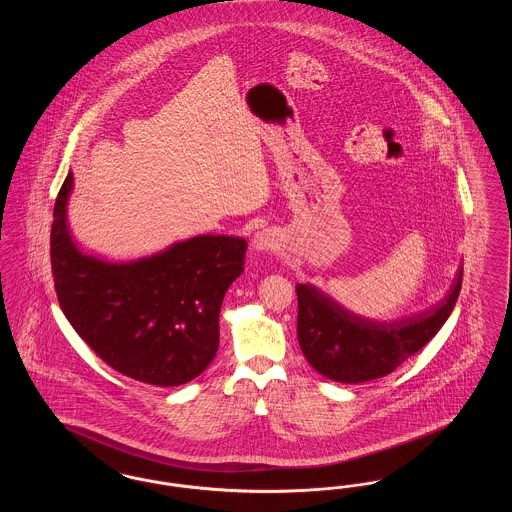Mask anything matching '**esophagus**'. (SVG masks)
<instances>
[{"label":"esophagus","mask_w":512,"mask_h":512,"mask_svg":"<svg viewBox=\"0 0 512 512\" xmlns=\"http://www.w3.org/2000/svg\"><path fill=\"white\" fill-rule=\"evenodd\" d=\"M253 247L257 251H272L276 247V238L270 230H261L253 236Z\"/></svg>","instance_id":"esophagus-1"}]
</instances>
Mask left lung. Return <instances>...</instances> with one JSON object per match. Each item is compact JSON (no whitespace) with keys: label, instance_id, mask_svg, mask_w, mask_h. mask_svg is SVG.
<instances>
[{"label":"left lung","instance_id":"8db88e82","mask_svg":"<svg viewBox=\"0 0 512 512\" xmlns=\"http://www.w3.org/2000/svg\"><path fill=\"white\" fill-rule=\"evenodd\" d=\"M463 284V267L438 305L411 317L378 322L341 307L311 284H297V340L322 376L361 384L403 365L432 340L451 315Z\"/></svg>","mask_w":512,"mask_h":512}]
</instances>
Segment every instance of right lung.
I'll return each instance as SVG.
<instances>
[{"label": "right lung", "mask_w": 512, "mask_h": 512, "mask_svg": "<svg viewBox=\"0 0 512 512\" xmlns=\"http://www.w3.org/2000/svg\"><path fill=\"white\" fill-rule=\"evenodd\" d=\"M73 172L53 207L51 272L76 334L111 368L161 388L199 376L219 349L220 305L244 272V238L195 236L111 263L84 253L67 224Z\"/></svg>", "instance_id": "right-lung-1"}]
</instances>
